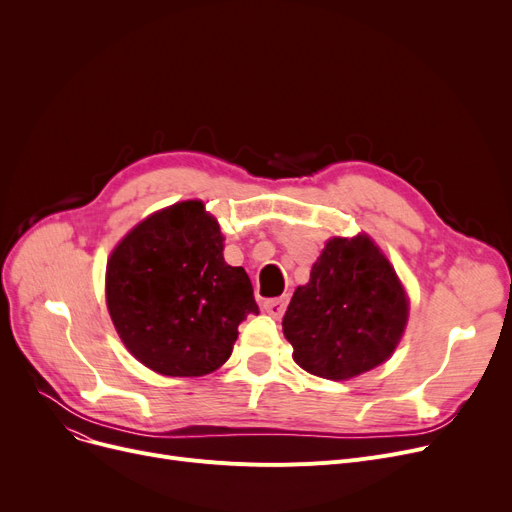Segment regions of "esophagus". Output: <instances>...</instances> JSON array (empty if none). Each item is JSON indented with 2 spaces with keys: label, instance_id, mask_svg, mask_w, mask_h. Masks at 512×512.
I'll return each instance as SVG.
<instances>
[{
  "label": "esophagus",
  "instance_id": "obj_1",
  "mask_svg": "<svg viewBox=\"0 0 512 512\" xmlns=\"http://www.w3.org/2000/svg\"><path fill=\"white\" fill-rule=\"evenodd\" d=\"M286 305H288L286 297L284 299H270V301L263 303V311L267 315H272V317H282L284 311H286Z\"/></svg>",
  "mask_w": 512,
  "mask_h": 512
}]
</instances>
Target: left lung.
<instances>
[{
  "label": "left lung",
  "mask_w": 512,
  "mask_h": 512,
  "mask_svg": "<svg viewBox=\"0 0 512 512\" xmlns=\"http://www.w3.org/2000/svg\"><path fill=\"white\" fill-rule=\"evenodd\" d=\"M409 303L392 265L367 236L332 238L294 290L282 319L294 361L326 380L384 363L407 326Z\"/></svg>",
  "instance_id": "obj_1"
}]
</instances>
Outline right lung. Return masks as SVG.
<instances>
[{
    "mask_svg": "<svg viewBox=\"0 0 512 512\" xmlns=\"http://www.w3.org/2000/svg\"><path fill=\"white\" fill-rule=\"evenodd\" d=\"M220 226L184 201L134 228L110 257L107 309L128 351L149 369L195 378L224 365L238 326L259 307L242 267L224 261Z\"/></svg>",
    "mask_w": 512,
    "mask_h": 512,
    "instance_id": "add662e5",
    "label": "right lung"
}]
</instances>
